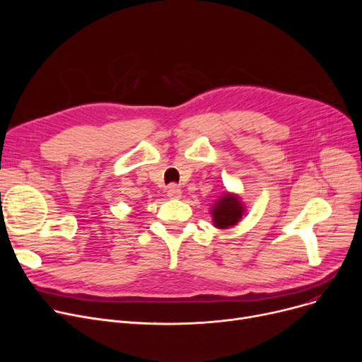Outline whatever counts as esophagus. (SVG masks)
<instances>
[{"label":"esophagus","mask_w":362,"mask_h":362,"mask_svg":"<svg viewBox=\"0 0 362 362\" xmlns=\"http://www.w3.org/2000/svg\"><path fill=\"white\" fill-rule=\"evenodd\" d=\"M167 197L171 199H177L182 197V191L177 185H170L167 187Z\"/></svg>","instance_id":"34e87169"}]
</instances>
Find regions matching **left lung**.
Wrapping results in <instances>:
<instances>
[{
	"mask_svg": "<svg viewBox=\"0 0 362 362\" xmlns=\"http://www.w3.org/2000/svg\"><path fill=\"white\" fill-rule=\"evenodd\" d=\"M243 213V206L239 199L233 195L226 194L213 206V220L217 227L226 229L229 226H235Z\"/></svg>",
	"mask_w": 362,
	"mask_h": 362,
	"instance_id": "obj_1",
	"label": "left lung"
}]
</instances>
